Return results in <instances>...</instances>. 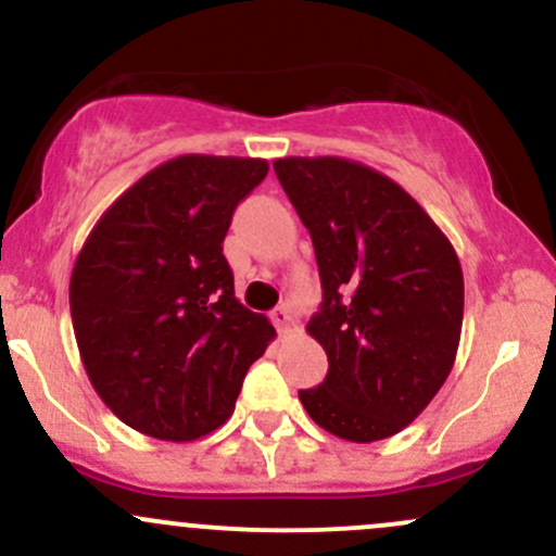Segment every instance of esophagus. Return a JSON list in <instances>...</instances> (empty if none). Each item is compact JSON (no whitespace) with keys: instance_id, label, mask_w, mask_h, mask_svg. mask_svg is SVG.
Instances as JSON below:
<instances>
[{"instance_id":"34e87169","label":"esophagus","mask_w":556,"mask_h":556,"mask_svg":"<svg viewBox=\"0 0 556 556\" xmlns=\"http://www.w3.org/2000/svg\"><path fill=\"white\" fill-rule=\"evenodd\" d=\"M273 324H276V329L280 334H286V331L291 329V324H294V313H291L289 305H280L273 311Z\"/></svg>"}]
</instances>
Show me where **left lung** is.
Wrapping results in <instances>:
<instances>
[{"instance_id": "left-lung-1", "label": "left lung", "mask_w": 556, "mask_h": 556, "mask_svg": "<svg viewBox=\"0 0 556 556\" xmlns=\"http://www.w3.org/2000/svg\"><path fill=\"white\" fill-rule=\"evenodd\" d=\"M307 227L324 286L307 334L329 356L300 391L316 426L369 444L409 426L460 345L463 270L450 238L404 187L348 157L273 163Z\"/></svg>"}]
</instances>
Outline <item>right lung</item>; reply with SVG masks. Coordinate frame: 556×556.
I'll use <instances>...</instances> for the list:
<instances>
[{
	"instance_id": "add662e5",
	"label": "right lung",
	"mask_w": 556,
	"mask_h": 556,
	"mask_svg": "<svg viewBox=\"0 0 556 556\" xmlns=\"http://www.w3.org/2000/svg\"><path fill=\"white\" fill-rule=\"evenodd\" d=\"M270 165L179 154L101 214L68 280L90 386L134 431L192 442L236 409L276 329L236 296L222 254L232 211Z\"/></svg>"
}]
</instances>
